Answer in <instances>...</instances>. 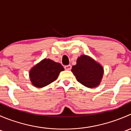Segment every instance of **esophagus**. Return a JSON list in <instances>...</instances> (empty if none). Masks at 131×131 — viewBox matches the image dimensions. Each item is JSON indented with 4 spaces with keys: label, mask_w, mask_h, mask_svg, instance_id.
I'll return each mask as SVG.
<instances>
[{
    "label": "esophagus",
    "mask_w": 131,
    "mask_h": 131,
    "mask_svg": "<svg viewBox=\"0 0 131 131\" xmlns=\"http://www.w3.org/2000/svg\"><path fill=\"white\" fill-rule=\"evenodd\" d=\"M71 68H72V67H71V65H67V66H64V69L66 70H70Z\"/></svg>",
    "instance_id": "34e87169"
}]
</instances>
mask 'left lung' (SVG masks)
Segmentation results:
<instances>
[{"mask_svg":"<svg viewBox=\"0 0 131 131\" xmlns=\"http://www.w3.org/2000/svg\"><path fill=\"white\" fill-rule=\"evenodd\" d=\"M72 72L77 80L89 88L98 86L104 73L101 64L88 55L82 54L78 57L77 64L72 67Z\"/></svg>","mask_w":131,"mask_h":131,"instance_id":"8db88e82","label":"left lung"}]
</instances>
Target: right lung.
I'll return each instance as SVG.
<instances>
[{"label":"right lung","mask_w":131,"mask_h":131,"mask_svg":"<svg viewBox=\"0 0 131 131\" xmlns=\"http://www.w3.org/2000/svg\"><path fill=\"white\" fill-rule=\"evenodd\" d=\"M64 70L59 63L44 58L30 69L29 77L34 86L43 88L56 80L59 73Z\"/></svg>","instance_id":"obj_1"}]
</instances>
